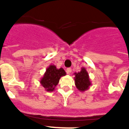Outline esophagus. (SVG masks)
<instances>
[{
  "mask_svg": "<svg viewBox=\"0 0 129 129\" xmlns=\"http://www.w3.org/2000/svg\"><path fill=\"white\" fill-rule=\"evenodd\" d=\"M66 72H67V74H70L71 72H72V69H71L70 68H67Z\"/></svg>",
  "mask_w": 129,
  "mask_h": 129,
  "instance_id": "esophagus-1",
  "label": "esophagus"
}]
</instances>
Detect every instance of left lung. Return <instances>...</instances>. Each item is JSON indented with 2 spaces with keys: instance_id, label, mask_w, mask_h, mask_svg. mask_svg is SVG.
Masks as SVG:
<instances>
[{
  "instance_id": "8db88e82",
  "label": "left lung",
  "mask_w": 129,
  "mask_h": 129,
  "mask_svg": "<svg viewBox=\"0 0 129 129\" xmlns=\"http://www.w3.org/2000/svg\"><path fill=\"white\" fill-rule=\"evenodd\" d=\"M74 74L75 75V85L78 90L80 92H85L86 90H88L92 85V83L90 82V77L86 68H82L80 72H75Z\"/></svg>"
}]
</instances>
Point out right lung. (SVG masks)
Segmentation results:
<instances>
[{"mask_svg": "<svg viewBox=\"0 0 129 129\" xmlns=\"http://www.w3.org/2000/svg\"><path fill=\"white\" fill-rule=\"evenodd\" d=\"M66 75V73L62 68L57 69L55 65H50L41 78L40 84L47 92H53L58 84L61 77Z\"/></svg>", "mask_w": 129, "mask_h": 129, "instance_id": "right-lung-1", "label": "right lung"}]
</instances>
